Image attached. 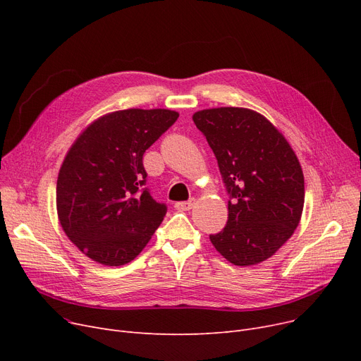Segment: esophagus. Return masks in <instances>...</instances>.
<instances>
[{
  "instance_id": "esophagus-1",
  "label": "esophagus",
  "mask_w": 361,
  "mask_h": 361,
  "mask_svg": "<svg viewBox=\"0 0 361 361\" xmlns=\"http://www.w3.org/2000/svg\"><path fill=\"white\" fill-rule=\"evenodd\" d=\"M195 204H196V199L192 197L190 200H187V202H177L174 204V207L177 211H190Z\"/></svg>"
}]
</instances>
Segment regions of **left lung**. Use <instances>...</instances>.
<instances>
[{"label": "left lung", "instance_id": "left-lung-1", "mask_svg": "<svg viewBox=\"0 0 361 361\" xmlns=\"http://www.w3.org/2000/svg\"><path fill=\"white\" fill-rule=\"evenodd\" d=\"M193 121L214 150L230 196L228 221L209 235L212 244L237 267L269 259L293 235L305 204V177L294 150L252 109H203Z\"/></svg>", "mask_w": 361, "mask_h": 361}]
</instances>
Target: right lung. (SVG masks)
Masks as SVG:
<instances>
[{"label": "right lung", "instance_id": "obj_1", "mask_svg": "<svg viewBox=\"0 0 361 361\" xmlns=\"http://www.w3.org/2000/svg\"><path fill=\"white\" fill-rule=\"evenodd\" d=\"M177 118L169 109L116 111L70 147L56 180V211L67 237L92 260L131 262L161 225L166 204L146 187L143 154Z\"/></svg>", "mask_w": 361, "mask_h": 361}]
</instances>
